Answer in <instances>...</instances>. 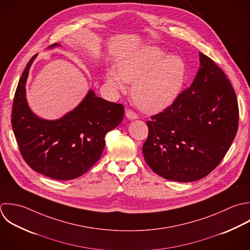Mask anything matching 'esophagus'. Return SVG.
I'll return each instance as SVG.
<instances>
[{"label": "esophagus", "instance_id": "esophagus-1", "mask_svg": "<svg viewBox=\"0 0 250 250\" xmlns=\"http://www.w3.org/2000/svg\"><path fill=\"white\" fill-rule=\"evenodd\" d=\"M125 117L128 120H136V119H138V115L136 113H134L132 110H126L125 111Z\"/></svg>", "mask_w": 250, "mask_h": 250}]
</instances>
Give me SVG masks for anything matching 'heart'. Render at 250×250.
Here are the masks:
<instances>
[{"label":"heart","mask_w":250,"mask_h":250,"mask_svg":"<svg viewBox=\"0 0 250 250\" xmlns=\"http://www.w3.org/2000/svg\"><path fill=\"white\" fill-rule=\"evenodd\" d=\"M186 63L179 55L168 54L157 45H143L122 58L119 70L110 69L107 83L123 91L125 82L133 83L131 96L145 113L157 114L170 107L186 80Z\"/></svg>","instance_id":"b5f03b06"}]
</instances>
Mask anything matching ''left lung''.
I'll return each mask as SVG.
<instances>
[{
	"label": "left lung",
	"mask_w": 250,
	"mask_h": 250,
	"mask_svg": "<svg viewBox=\"0 0 250 250\" xmlns=\"http://www.w3.org/2000/svg\"><path fill=\"white\" fill-rule=\"evenodd\" d=\"M200 69L173 104L147 122L142 152L158 175L193 182L209 174L230 149L239 126L236 92L225 73L200 52Z\"/></svg>",
	"instance_id": "left-lung-1"
}]
</instances>
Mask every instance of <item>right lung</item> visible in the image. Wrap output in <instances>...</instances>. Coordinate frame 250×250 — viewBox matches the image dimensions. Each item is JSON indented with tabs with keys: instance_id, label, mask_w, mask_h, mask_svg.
I'll list each match as a JSON object with an SVG mask.
<instances>
[{
	"instance_id": "obj_1",
	"label": "right lung",
	"mask_w": 250,
	"mask_h": 250,
	"mask_svg": "<svg viewBox=\"0 0 250 250\" xmlns=\"http://www.w3.org/2000/svg\"><path fill=\"white\" fill-rule=\"evenodd\" d=\"M60 46L53 43L48 48ZM28 62L19 80L12 105L11 125L20 153L35 171L55 180H72L84 174L100 159L105 135L123 121L125 108L88 90L82 102L57 120L36 116L26 99Z\"/></svg>"
}]
</instances>
